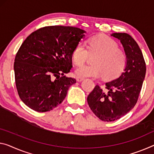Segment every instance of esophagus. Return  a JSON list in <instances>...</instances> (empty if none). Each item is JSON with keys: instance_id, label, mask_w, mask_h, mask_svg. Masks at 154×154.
Listing matches in <instances>:
<instances>
[{"instance_id": "1", "label": "esophagus", "mask_w": 154, "mask_h": 154, "mask_svg": "<svg viewBox=\"0 0 154 154\" xmlns=\"http://www.w3.org/2000/svg\"><path fill=\"white\" fill-rule=\"evenodd\" d=\"M84 80L83 78H81V77H76V80L78 82H81L82 80Z\"/></svg>"}]
</instances>
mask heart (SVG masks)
<instances>
[{
    "label": "heart",
    "instance_id": "b5f03b06",
    "mask_svg": "<svg viewBox=\"0 0 154 154\" xmlns=\"http://www.w3.org/2000/svg\"><path fill=\"white\" fill-rule=\"evenodd\" d=\"M89 55H96L92 61L93 65L76 68L74 73L78 77L98 79L103 76L105 80H112L119 76L126 66L125 52L118 48L114 40L107 36L92 38L88 42L87 49L82 42L78 44L72 53L73 61L75 65H80Z\"/></svg>",
    "mask_w": 154,
    "mask_h": 154
}]
</instances>
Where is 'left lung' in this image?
Returning <instances> with one entry per match:
<instances>
[{
	"instance_id": "8db88e82",
	"label": "left lung",
	"mask_w": 154,
	"mask_h": 154,
	"mask_svg": "<svg viewBox=\"0 0 154 154\" xmlns=\"http://www.w3.org/2000/svg\"><path fill=\"white\" fill-rule=\"evenodd\" d=\"M119 40L127 57L123 72L117 79L106 82V90L97 85L87 97L89 107L103 121L119 119L134 107L145 77L146 64L135 40L126 33H113Z\"/></svg>"
}]
</instances>
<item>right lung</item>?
Returning a JSON list of instances; mask_svg holds the SVG:
<instances>
[{"label": "right lung", "mask_w": 154, "mask_h": 154, "mask_svg": "<svg viewBox=\"0 0 154 154\" xmlns=\"http://www.w3.org/2000/svg\"><path fill=\"white\" fill-rule=\"evenodd\" d=\"M85 30L48 26L32 33L21 45L14 60L16 89L22 101L38 112L62 103L76 82L65 75L72 67V53L84 38Z\"/></svg>", "instance_id": "right-lung-1"}]
</instances>
